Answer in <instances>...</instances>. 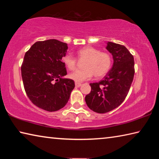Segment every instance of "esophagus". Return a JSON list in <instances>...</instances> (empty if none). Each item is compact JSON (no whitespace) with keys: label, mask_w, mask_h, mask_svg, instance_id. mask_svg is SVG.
Wrapping results in <instances>:
<instances>
[{"label":"esophagus","mask_w":159,"mask_h":159,"mask_svg":"<svg viewBox=\"0 0 159 159\" xmlns=\"http://www.w3.org/2000/svg\"><path fill=\"white\" fill-rule=\"evenodd\" d=\"M75 85H76V87H77V88H79V87H80V86H81V83L76 82V83H75Z\"/></svg>","instance_id":"34e87169"}]
</instances>
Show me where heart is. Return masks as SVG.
<instances>
[{
	"mask_svg": "<svg viewBox=\"0 0 159 159\" xmlns=\"http://www.w3.org/2000/svg\"><path fill=\"white\" fill-rule=\"evenodd\" d=\"M79 59H85L83 69H77L69 74V79L76 82H83L94 76L101 78L108 73L112 64L111 56L109 53L101 52L95 48L85 46L78 51ZM63 63L69 70L76 66V60L71 54L66 53L62 57Z\"/></svg>",
	"mask_w": 159,
	"mask_h": 159,
	"instance_id": "obj_1",
	"label": "heart"
}]
</instances>
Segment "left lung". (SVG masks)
<instances>
[{
    "instance_id": "1",
    "label": "left lung",
    "mask_w": 159,
    "mask_h": 159,
    "mask_svg": "<svg viewBox=\"0 0 159 159\" xmlns=\"http://www.w3.org/2000/svg\"><path fill=\"white\" fill-rule=\"evenodd\" d=\"M106 49L112 55L111 69L101 81L90 83L91 91L85 98L88 107L99 114L120 105L128 95L134 74V57L124 45L107 42Z\"/></svg>"
}]
</instances>
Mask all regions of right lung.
<instances>
[{
  "label": "right lung",
  "instance_id": "right-lung-1",
  "mask_svg": "<svg viewBox=\"0 0 159 159\" xmlns=\"http://www.w3.org/2000/svg\"><path fill=\"white\" fill-rule=\"evenodd\" d=\"M67 44L55 39L38 41L25 53L21 67L24 87L32 103L48 111L66 105L75 87L73 80L64 79L61 61Z\"/></svg>",
  "mask_w": 159,
  "mask_h": 159
}]
</instances>
